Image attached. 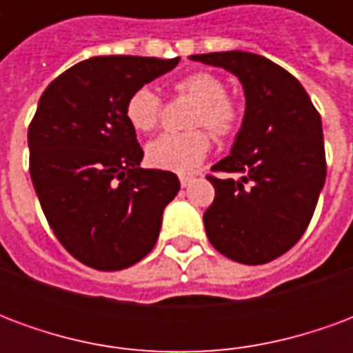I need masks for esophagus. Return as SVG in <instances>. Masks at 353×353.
<instances>
[{
	"mask_svg": "<svg viewBox=\"0 0 353 353\" xmlns=\"http://www.w3.org/2000/svg\"><path fill=\"white\" fill-rule=\"evenodd\" d=\"M179 181H181V187H189V185L194 181V177H192V176H179Z\"/></svg>",
	"mask_w": 353,
	"mask_h": 353,
	"instance_id": "obj_1",
	"label": "esophagus"
}]
</instances>
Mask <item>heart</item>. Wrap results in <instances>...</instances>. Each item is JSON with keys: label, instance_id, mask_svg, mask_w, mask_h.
Returning <instances> with one entry per match:
<instances>
[{"label": "heart", "instance_id": "obj_1", "mask_svg": "<svg viewBox=\"0 0 353 353\" xmlns=\"http://www.w3.org/2000/svg\"><path fill=\"white\" fill-rule=\"evenodd\" d=\"M176 90L196 101L192 111V126H206L215 136H227L238 123L234 101L225 96V85L219 77L208 72H196L177 81ZM126 119L134 130L151 132L161 119V98L153 88L139 87L128 96ZM210 151L206 132H168L147 145V162L154 168L168 172H191Z\"/></svg>", "mask_w": 353, "mask_h": 353}]
</instances>
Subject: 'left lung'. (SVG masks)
Instances as JSON below:
<instances>
[{"label": "left lung", "mask_w": 353, "mask_h": 353, "mask_svg": "<svg viewBox=\"0 0 353 353\" xmlns=\"http://www.w3.org/2000/svg\"><path fill=\"white\" fill-rule=\"evenodd\" d=\"M223 68L244 88L245 111L229 157L208 177L214 204L204 214L208 240L242 265H265L291 250L310 223L325 183L321 117L303 85L253 52L192 54Z\"/></svg>", "instance_id": "8db88e82"}]
</instances>
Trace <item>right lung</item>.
<instances>
[{"instance_id": "obj_1", "label": "right lung", "mask_w": 353, "mask_h": 353, "mask_svg": "<svg viewBox=\"0 0 353 353\" xmlns=\"http://www.w3.org/2000/svg\"><path fill=\"white\" fill-rule=\"evenodd\" d=\"M179 57H94L45 88L28 128L30 176L50 229L96 270L136 265L157 244L179 179L143 170V151L124 108L136 88Z\"/></svg>"}]
</instances>
